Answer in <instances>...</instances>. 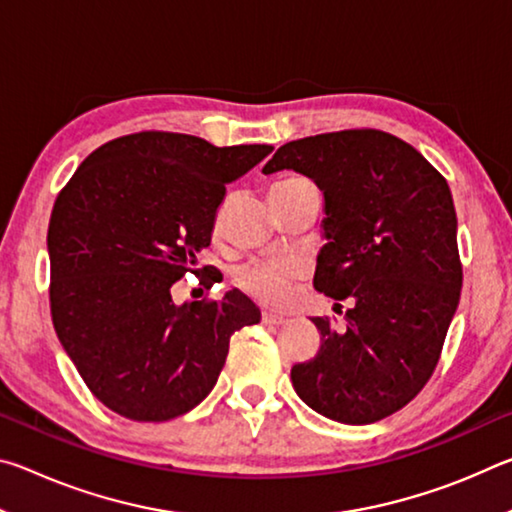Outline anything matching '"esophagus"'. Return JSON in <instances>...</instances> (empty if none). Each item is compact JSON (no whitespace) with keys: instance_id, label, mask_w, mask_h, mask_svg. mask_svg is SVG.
<instances>
[{"instance_id":"1","label":"esophagus","mask_w":512,"mask_h":512,"mask_svg":"<svg viewBox=\"0 0 512 512\" xmlns=\"http://www.w3.org/2000/svg\"><path fill=\"white\" fill-rule=\"evenodd\" d=\"M262 323H264V325H284V323H287V318L277 316V314H273V311H264V314H262Z\"/></svg>"}]
</instances>
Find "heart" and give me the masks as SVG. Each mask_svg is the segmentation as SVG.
Returning <instances> with one entry per match:
<instances>
[{
    "label": "heart",
    "mask_w": 512,
    "mask_h": 512,
    "mask_svg": "<svg viewBox=\"0 0 512 512\" xmlns=\"http://www.w3.org/2000/svg\"><path fill=\"white\" fill-rule=\"evenodd\" d=\"M309 180L287 178L275 183L273 187H305ZM305 264L298 259H264L255 257L239 264L235 271V282L239 289L250 293L255 300L264 305H284L293 296V287L305 277Z\"/></svg>",
    "instance_id": "obj_1"
}]
</instances>
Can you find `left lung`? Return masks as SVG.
Here are the masks:
<instances>
[{
  "label": "left lung",
  "instance_id": "left-lung-1",
  "mask_svg": "<svg viewBox=\"0 0 512 512\" xmlns=\"http://www.w3.org/2000/svg\"><path fill=\"white\" fill-rule=\"evenodd\" d=\"M280 169L323 189L329 241L314 287L350 300L345 329L311 318L320 348L291 368L293 388L329 420H384L433 375L461 298L452 192L422 153L377 128L293 140L262 171Z\"/></svg>",
  "mask_w": 512,
  "mask_h": 512
}]
</instances>
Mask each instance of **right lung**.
Returning a JSON list of instances; mask_svg holds the SVG:
<instances>
[{"instance_id": "obj_1", "label": "right lung", "mask_w": 512, "mask_h": 512, "mask_svg": "<svg viewBox=\"0 0 512 512\" xmlns=\"http://www.w3.org/2000/svg\"><path fill=\"white\" fill-rule=\"evenodd\" d=\"M273 146H214L194 135L142 131L90 153L60 189L49 219V307L85 386L110 411L164 422L212 391L230 336L259 323L239 291L173 305L185 273L210 289V246L225 185Z\"/></svg>"}]
</instances>
